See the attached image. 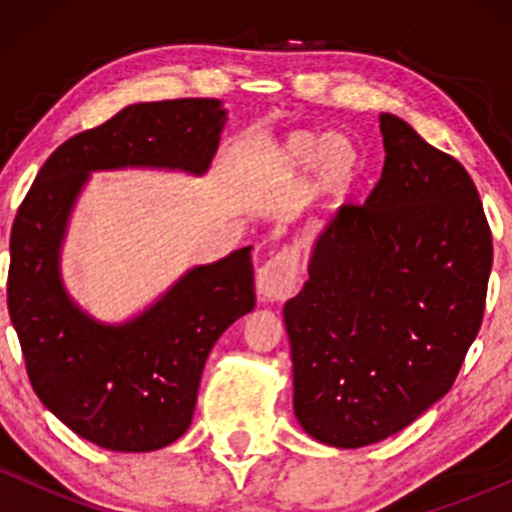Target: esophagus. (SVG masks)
Segmentation results:
<instances>
[{
  "label": "esophagus",
  "instance_id": "obj_1",
  "mask_svg": "<svg viewBox=\"0 0 512 512\" xmlns=\"http://www.w3.org/2000/svg\"><path fill=\"white\" fill-rule=\"evenodd\" d=\"M298 284V255L293 250H281L269 257L257 272V298L262 303L286 301Z\"/></svg>",
  "mask_w": 512,
  "mask_h": 512
}]
</instances>
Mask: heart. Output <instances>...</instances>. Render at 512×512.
Here are the masks:
<instances>
[{
	"mask_svg": "<svg viewBox=\"0 0 512 512\" xmlns=\"http://www.w3.org/2000/svg\"><path fill=\"white\" fill-rule=\"evenodd\" d=\"M279 170L286 180L305 185L315 178L317 195L339 202L356 190L366 170L361 146L349 134L296 132L279 154Z\"/></svg>",
	"mask_w": 512,
	"mask_h": 512,
	"instance_id": "obj_1",
	"label": "heart"
}]
</instances>
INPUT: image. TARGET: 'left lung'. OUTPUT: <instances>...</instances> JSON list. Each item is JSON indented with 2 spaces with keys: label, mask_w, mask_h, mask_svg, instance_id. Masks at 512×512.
<instances>
[{
  "label": "left lung",
  "mask_w": 512,
  "mask_h": 512,
  "mask_svg": "<svg viewBox=\"0 0 512 512\" xmlns=\"http://www.w3.org/2000/svg\"><path fill=\"white\" fill-rule=\"evenodd\" d=\"M380 134L378 185L322 226L308 281L284 305L293 411L332 448L380 443L448 395L493 262L467 170L402 117L380 115Z\"/></svg>",
  "instance_id": "8db88e82"
}]
</instances>
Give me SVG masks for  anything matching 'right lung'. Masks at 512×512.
Masks as SVG:
<instances>
[{
    "label": "right lung",
    "mask_w": 512,
    "mask_h": 512,
    "mask_svg": "<svg viewBox=\"0 0 512 512\" xmlns=\"http://www.w3.org/2000/svg\"><path fill=\"white\" fill-rule=\"evenodd\" d=\"M228 113L216 98L134 103L64 142L40 168L11 228L7 301L35 395L76 436L115 452H151L192 424L216 339L255 308L250 250L187 269L125 322L96 320L64 289L62 243L98 170L204 175Z\"/></svg>",
    "instance_id": "obj_1"
}]
</instances>
